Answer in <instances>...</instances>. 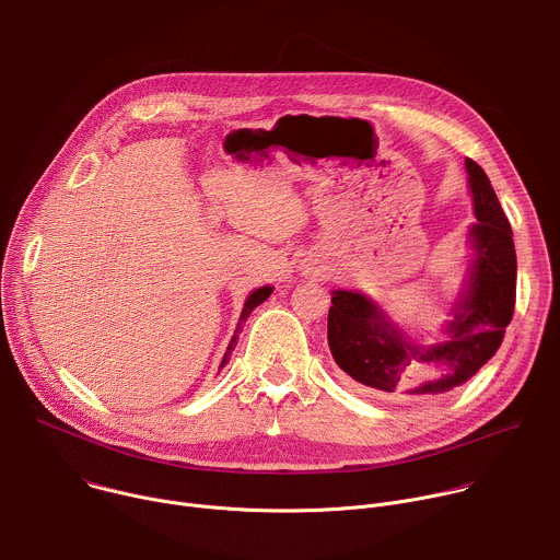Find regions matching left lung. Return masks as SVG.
<instances>
[{
	"instance_id": "8db88e82",
	"label": "left lung",
	"mask_w": 560,
	"mask_h": 560,
	"mask_svg": "<svg viewBox=\"0 0 560 560\" xmlns=\"http://www.w3.org/2000/svg\"><path fill=\"white\" fill-rule=\"evenodd\" d=\"M477 224L470 229L472 259L451 320L446 340L413 342L376 301L360 292L334 290L327 314V342L336 364L349 378L385 398L418 400L446 394L497 353L512 320L516 296V253L510 222L483 168L466 158ZM420 363L423 374L410 369Z\"/></svg>"
}]
</instances>
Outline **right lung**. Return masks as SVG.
Here are the masks:
<instances>
[{
    "label": "right lung",
    "mask_w": 560,
    "mask_h": 560,
    "mask_svg": "<svg viewBox=\"0 0 560 560\" xmlns=\"http://www.w3.org/2000/svg\"><path fill=\"white\" fill-rule=\"evenodd\" d=\"M270 294H272V288L266 285V288H257V290L246 299L244 310H242V316H240V323H237V329H235V334H233V338H231V342H229V349H226V353H224V358H222L220 369L229 362V358H231V353H233V349H235V345H237V338H240V331H242V323H244V320L250 316V312H253L257 305H261Z\"/></svg>",
    "instance_id": "right-lung-1"
}]
</instances>
